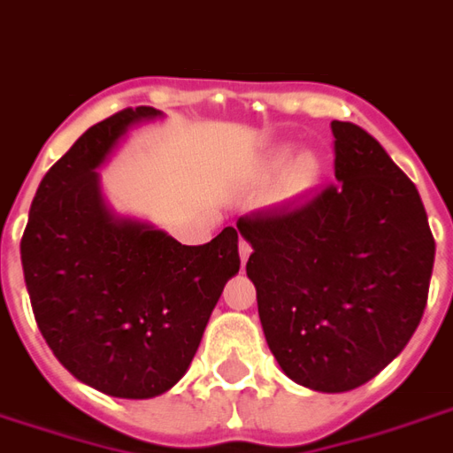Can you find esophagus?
Segmentation results:
<instances>
[{"instance_id": "1", "label": "esophagus", "mask_w": 453, "mask_h": 453, "mask_svg": "<svg viewBox=\"0 0 453 453\" xmlns=\"http://www.w3.org/2000/svg\"><path fill=\"white\" fill-rule=\"evenodd\" d=\"M250 254H252V244L247 242V240H240V259H242V264L250 259Z\"/></svg>"}]
</instances>
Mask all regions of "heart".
I'll return each instance as SVG.
<instances>
[{"mask_svg": "<svg viewBox=\"0 0 453 453\" xmlns=\"http://www.w3.org/2000/svg\"><path fill=\"white\" fill-rule=\"evenodd\" d=\"M314 173H317V163L311 158H300L297 160V165H295V182L297 184H304L310 182L311 177H314Z\"/></svg>", "mask_w": 453, "mask_h": 453, "instance_id": "1", "label": "heart"}]
</instances>
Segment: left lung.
Segmentation results:
<instances>
[{
	"label": "left lung",
	"mask_w": 453,
	"mask_h": 453,
	"mask_svg": "<svg viewBox=\"0 0 453 453\" xmlns=\"http://www.w3.org/2000/svg\"><path fill=\"white\" fill-rule=\"evenodd\" d=\"M336 182L237 220L252 244L271 353L288 377L341 394L377 377L423 319L434 237L415 184L370 134L331 122Z\"/></svg>",
	"instance_id": "left-lung-1"
}]
</instances>
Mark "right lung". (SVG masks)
Masks as SVG:
<instances>
[{
	"instance_id": "1",
	"label": "right lung",
	"mask_w": 453,
	"mask_h": 453,
	"mask_svg": "<svg viewBox=\"0 0 453 453\" xmlns=\"http://www.w3.org/2000/svg\"><path fill=\"white\" fill-rule=\"evenodd\" d=\"M156 107L93 124L42 177L21 237L30 307L73 377L107 396L153 398L182 380L227 278L240 271L237 227L189 247L100 199L96 167Z\"/></svg>"
}]
</instances>
